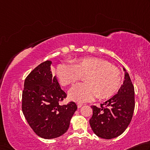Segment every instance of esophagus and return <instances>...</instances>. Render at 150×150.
<instances>
[{"mask_svg": "<svg viewBox=\"0 0 150 150\" xmlns=\"http://www.w3.org/2000/svg\"><path fill=\"white\" fill-rule=\"evenodd\" d=\"M77 105H78V108H80V107H82L83 105L82 103H77Z\"/></svg>", "mask_w": 150, "mask_h": 150, "instance_id": "34e87169", "label": "esophagus"}]
</instances>
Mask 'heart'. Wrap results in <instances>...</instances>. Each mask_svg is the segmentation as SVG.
<instances>
[{"label": "heart", "mask_w": 150, "mask_h": 150, "mask_svg": "<svg viewBox=\"0 0 150 150\" xmlns=\"http://www.w3.org/2000/svg\"><path fill=\"white\" fill-rule=\"evenodd\" d=\"M56 74L62 86L72 84L86 75V83H78L70 89L68 96L72 100L83 103L98 96L107 98L119 88L120 77L119 70L109 63L97 57L81 58L74 64L62 63L58 66Z\"/></svg>", "instance_id": "1"}]
</instances>
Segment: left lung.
<instances>
[{"label": "left lung", "mask_w": 150, "mask_h": 150, "mask_svg": "<svg viewBox=\"0 0 150 150\" xmlns=\"http://www.w3.org/2000/svg\"><path fill=\"white\" fill-rule=\"evenodd\" d=\"M122 68L123 83L116 95L101 104V108L91 107V128L101 138L112 139L122 134L132 120L135 107L134 88L127 70Z\"/></svg>", "instance_id": "1"}]
</instances>
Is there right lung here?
<instances>
[{
	"instance_id": "1",
	"label": "right lung",
	"mask_w": 150,
	"mask_h": 150,
	"mask_svg": "<svg viewBox=\"0 0 150 150\" xmlns=\"http://www.w3.org/2000/svg\"><path fill=\"white\" fill-rule=\"evenodd\" d=\"M47 60L30 72L24 82L22 111L37 135L45 139L59 137L67 132L78 107L74 102L60 105L67 93L51 71Z\"/></svg>"
}]
</instances>
